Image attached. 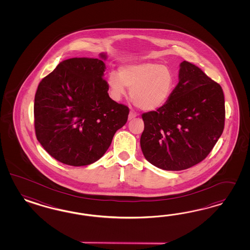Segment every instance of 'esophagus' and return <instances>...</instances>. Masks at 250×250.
I'll list each match as a JSON object with an SVG mask.
<instances>
[{"label": "esophagus", "instance_id": "esophagus-1", "mask_svg": "<svg viewBox=\"0 0 250 250\" xmlns=\"http://www.w3.org/2000/svg\"><path fill=\"white\" fill-rule=\"evenodd\" d=\"M137 116V114L135 113V112H133V111H130V113H129L128 115V119L129 120H132V119H134L135 117Z\"/></svg>", "mask_w": 250, "mask_h": 250}]
</instances>
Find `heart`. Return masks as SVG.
<instances>
[{"mask_svg": "<svg viewBox=\"0 0 250 250\" xmlns=\"http://www.w3.org/2000/svg\"><path fill=\"white\" fill-rule=\"evenodd\" d=\"M108 85L114 100H121L130 88V96L136 105L153 111L163 105L170 96L174 79L170 70L158 63H137L111 72Z\"/></svg>", "mask_w": 250, "mask_h": 250, "instance_id": "heart-1", "label": "heart"}]
</instances>
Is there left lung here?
<instances>
[{
  "instance_id": "obj_1",
  "label": "left lung",
  "mask_w": 250,
  "mask_h": 250,
  "mask_svg": "<svg viewBox=\"0 0 250 250\" xmlns=\"http://www.w3.org/2000/svg\"><path fill=\"white\" fill-rule=\"evenodd\" d=\"M164 105L142 114L141 149L152 165L182 170L209 155L225 127V96L220 84L188 61Z\"/></svg>"
}]
</instances>
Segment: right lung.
Returning <instances> with one entry per match:
<instances>
[{"label":"right lung","mask_w":250,"mask_h":250,"mask_svg":"<svg viewBox=\"0 0 250 250\" xmlns=\"http://www.w3.org/2000/svg\"><path fill=\"white\" fill-rule=\"evenodd\" d=\"M105 60V54H101ZM104 61L73 58L61 62L38 85L35 96V131L54 159L69 166H86L101 159L129 108L109 97L103 78Z\"/></svg>","instance_id":"add662e5"}]
</instances>
